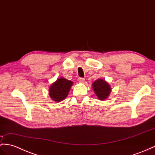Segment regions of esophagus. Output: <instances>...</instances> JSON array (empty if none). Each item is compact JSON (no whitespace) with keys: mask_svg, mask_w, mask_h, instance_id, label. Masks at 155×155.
<instances>
[{"mask_svg":"<svg viewBox=\"0 0 155 155\" xmlns=\"http://www.w3.org/2000/svg\"><path fill=\"white\" fill-rule=\"evenodd\" d=\"M78 82L80 83H84L85 82V79L83 78H78Z\"/></svg>","mask_w":155,"mask_h":155,"instance_id":"1","label":"esophagus"}]
</instances>
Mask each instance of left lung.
Instances as JSON below:
<instances>
[{
  "label": "left lung",
  "mask_w": 155,
  "mask_h": 155,
  "mask_svg": "<svg viewBox=\"0 0 155 155\" xmlns=\"http://www.w3.org/2000/svg\"><path fill=\"white\" fill-rule=\"evenodd\" d=\"M92 88L100 100H107L111 92V88L109 83L104 79H97L92 83Z\"/></svg>",
  "instance_id": "1"
}]
</instances>
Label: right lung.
<instances>
[{
	"mask_svg": "<svg viewBox=\"0 0 155 155\" xmlns=\"http://www.w3.org/2000/svg\"><path fill=\"white\" fill-rule=\"evenodd\" d=\"M73 84L72 81L60 77L51 84L49 88L50 97L55 102H61L64 100L69 94L71 86Z\"/></svg>",
	"mask_w": 155,
	"mask_h": 155,
	"instance_id": "1",
	"label": "right lung"
}]
</instances>
